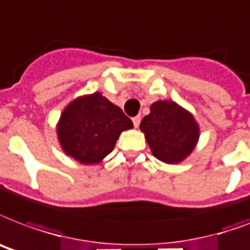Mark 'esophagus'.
<instances>
[{
  "label": "esophagus",
  "mask_w": 250,
  "mask_h": 250,
  "mask_svg": "<svg viewBox=\"0 0 250 250\" xmlns=\"http://www.w3.org/2000/svg\"><path fill=\"white\" fill-rule=\"evenodd\" d=\"M140 121H142V119H140V117H133L132 118V122H133V125H135V127H139V125H140Z\"/></svg>",
  "instance_id": "34e87169"
}]
</instances>
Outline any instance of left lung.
Returning a JSON list of instances; mask_svg holds the SVG:
<instances>
[{"mask_svg":"<svg viewBox=\"0 0 250 250\" xmlns=\"http://www.w3.org/2000/svg\"><path fill=\"white\" fill-rule=\"evenodd\" d=\"M140 129L152 153L167 164H177L191 153L199 128L193 115L171 101H157L150 106Z\"/></svg>","mask_w":250,"mask_h":250,"instance_id":"8db88e82","label":"left lung"}]
</instances>
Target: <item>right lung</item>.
Returning <instances> with one entry per match:
<instances>
[{"instance_id":"obj_1","label":"right lung","mask_w":250,"mask_h":250,"mask_svg":"<svg viewBox=\"0 0 250 250\" xmlns=\"http://www.w3.org/2000/svg\"><path fill=\"white\" fill-rule=\"evenodd\" d=\"M132 125L121 107L94 93L73 101L62 111L57 133L66 155L83 164H97L114 149L122 131Z\"/></svg>"}]
</instances>
